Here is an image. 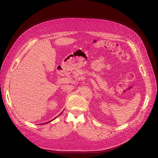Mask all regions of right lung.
Wrapping results in <instances>:
<instances>
[{"mask_svg":"<svg viewBox=\"0 0 158 158\" xmlns=\"http://www.w3.org/2000/svg\"><path fill=\"white\" fill-rule=\"evenodd\" d=\"M60 114H59V115H60ZM59 115H58V116H59ZM58 116H57V117H58ZM55 118H56H56H54V119H52V120H51V121H48V122H45V123H41V125H43V124H45V123H49V122H52V120H54Z\"/></svg>","mask_w":158,"mask_h":158,"instance_id":"1","label":"right lung"}]
</instances>
